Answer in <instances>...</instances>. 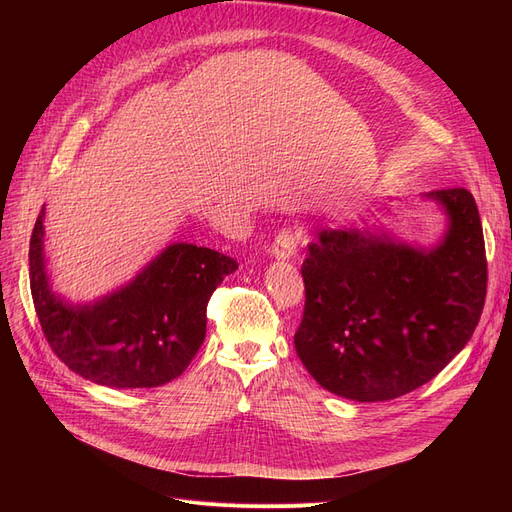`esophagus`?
Returning <instances> with one entry per match:
<instances>
[{"instance_id": "esophagus-1", "label": "esophagus", "mask_w": 512, "mask_h": 512, "mask_svg": "<svg viewBox=\"0 0 512 512\" xmlns=\"http://www.w3.org/2000/svg\"><path fill=\"white\" fill-rule=\"evenodd\" d=\"M299 232L294 228H282L280 232L275 235V241L271 245V254L280 260H288L294 254H297V247H299Z\"/></svg>"}]
</instances>
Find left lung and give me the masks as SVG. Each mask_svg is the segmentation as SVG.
Instances as JSON below:
<instances>
[{"mask_svg":"<svg viewBox=\"0 0 512 512\" xmlns=\"http://www.w3.org/2000/svg\"><path fill=\"white\" fill-rule=\"evenodd\" d=\"M451 226L431 252L352 228H320L303 260L294 348L324 389L356 401L406 395L470 342L487 297L485 237L466 188L427 194Z\"/></svg>","mask_w":512,"mask_h":512,"instance_id":"left-lung-1","label":"left lung"}]
</instances>
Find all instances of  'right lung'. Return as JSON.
Instances as JSON below:
<instances>
[{
    "label": "right lung",
    "mask_w": 512,
    "mask_h": 512,
    "mask_svg": "<svg viewBox=\"0 0 512 512\" xmlns=\"http://www.w3.org/2000/svg\"><path fill=\"white\" fill-rule=\"evenodd\" d=\"M42 218L29 241V286L51 350L74 374L115 389H151L181 376L207 331L213 290L239 265L209 247L175 243L136 280L94 305L72 307L49 290Z\"/></svg>",
    "instance_id": "add662e5"
}]
</instances>
